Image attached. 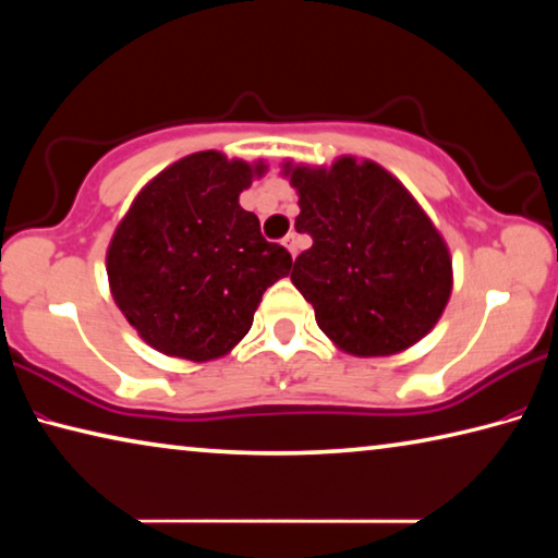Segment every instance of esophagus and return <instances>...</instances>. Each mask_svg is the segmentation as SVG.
Listing matches in <instances>:
<instances>
[{"instance_id": "obj_1", "label": "esophagus", "mask_w": 558, "mask_h": 558, "mask_svg": "<svg viewBox=\"0 0 558 558\" xmlns=\"http://www.w3.org/2000/svg\"><path fill=\"white\" fill-rule=\"evenodd\" d=\"M282 245H286V248L290 251L292 258L298 256V235H295V233H288L286 239H282Z\"/></svg>"}]
</instances>
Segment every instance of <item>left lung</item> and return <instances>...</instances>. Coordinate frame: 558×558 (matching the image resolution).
Wrapping results in <instances>:
<instances>
[{"instance_id":"left-lung-1","label":"left lung","mask_w":558,"mask_h":558,"mask_svg":"<svg viewBox=\"0 0 558 558\" xmlns=\"http://www.w3.org/2000/svg\"><path fill=\"white\" fill-rule=\"evenodd\" d=\"M295 229L313 235L290 280L337 349L391 356L421 342L446 310L452 258L430 216L389 169L352 155L332 165L288 159Z\"/></svg>"}]
</instances>
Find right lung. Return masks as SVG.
<instances>
[{
  "instance_id": "add662e5",
  "label": "right lung",
  "mask_w": 558,
  "mask_h": 558,
  "mask_svg": "<svg viewBox=\"0 0 558 558\" xmlns=\"http://www.w3.org/2000/svg\"><path fill=\"white\" fill-rule=\"evenodd\" d=\"M268 172L263 159L186 155L140 189L112 233L106 270L120 313L157 352L189 362L229 354L290 253L239 204Z\"/></svg>"
}]
</instances>
